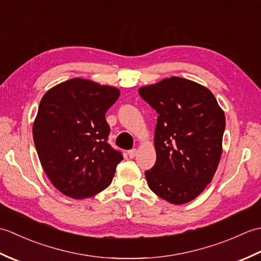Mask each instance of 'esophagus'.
<instances>
[{
  "label": "esophagus",
  "instance_id": "34e87169",
  "mask_svg": "<svg viewBox=\"0 0 261 261\" xmlns=\"http://www.w3.org/2000/svg\"><path fill=\"white\" fill-rule=\"evenodd\" d=\"M127 154H129L130 158H135L137 154V149H132V150H129L127 151Z\"/></svg>",
  "mask_w": 261,
  "mask_h": 261
}]
</instances>
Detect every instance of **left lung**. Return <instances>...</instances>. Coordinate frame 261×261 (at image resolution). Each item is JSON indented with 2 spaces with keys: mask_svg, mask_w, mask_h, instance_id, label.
I'll return each mask as SVG.
<instances>
[{
  "mask_svg": "<svg viewBox=\"0 0 261 261\" xmlns=\"http://www.w3.org/2000/svg\"><path fill=\"white\" fill-rule=\"evenodd\" d=\"M158 113L156 164L149 188L171 204L193 201L212 180L222 154L225 115L208 88L173 76L139 88Z\"/></svg>",
  "mask_w": 261,
  "mask_h": 261,
  "instance_id": "left-lung-1",
  "label": "left lung"
}]
</instances>
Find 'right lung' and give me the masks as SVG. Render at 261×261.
I'll return each mask as SVG.
<instances>
[{"label": "right lung", "instance_id": "add662e5", "mask_svg": "<svg viewBox=\"0 0 261 261\" xmlns=\"http://www.w3.org/2000/svg\"><path fill=\"white\" fill-rule=\"evenodd\" d=\"M120 90L76 77L42 96L32 135L43 170L64 195H96L112 181L123 157L108 143L105 113Z\"/></svg>", "mask_w": 261, "mask_h": 261}]
</instances>
